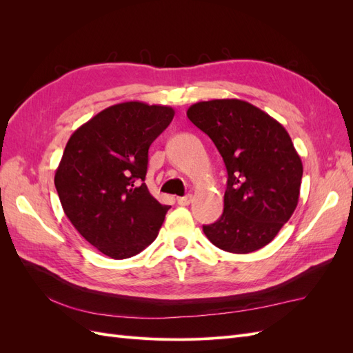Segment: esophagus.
<instances>
[{
	"mask_svg": "<svg viewBox=\"0 0 353 353\" xmlns=\"http://www.w3.org/2000/svg\"><path fill=\"white\" fill-rule=\"evenodd\" d=\"M191 200H193V196H191V194L184 196V197H178V205L179 206H188Z\"/></svg>",
	"mask_w": 353,
	"mask_h": 353,
	"instance_id": "1",
	"label": "esophagus"
}]
</instances>
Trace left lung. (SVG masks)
<instances>
[{
	"label": "left lung",
	"instance_id": "1",
	"mask_svg": "<svg viewBox=\"0 0 353 353\" xmlns=\"http://www.w3.org/2000/svg\"><path fill=\"white\" fill-rule=\"evenodd\" d=\"M187 116L216 145L228 172L222 216L203 232L225 252L262 249L292 218L301 194L303 165L290 135L237 99L199 101Z\"/></svg>",
	"mask_w": 353,
	"mask_h": 353
}]
</instances>
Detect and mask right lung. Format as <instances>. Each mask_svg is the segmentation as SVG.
I'll use <instances>...</instances> for the list:
<instances>
[{
    "mask_svg": "<svg viewBox=\"0 0 353 353\" xmlns=\"http://www.w3.org/2000/svg\"><path fill=\"white\" fill-rule=\"evenodd\" d=\"M169 105L125 101L81 125L63 152L54 184L81 236L112 259L143 252L157 237L170 206L144 179L148 148L172 122Z\"/></svg>",
    "mask_w": 353,
    "mask_h": 353,
    "instance_id": "add662e5",
    "label": "right lung"
}]
</instances>
